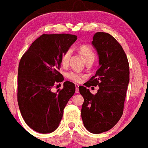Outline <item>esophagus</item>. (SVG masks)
<instances>
[{
    "mask_svg": "<svg viewBox=\"0 0 148 148\" xmlns=\"http://www.w3.org/2000/svg\"><path fill=\"white\" fill-rule=\"evenodd\" d=\"M75 86H76V91H75V92H76V94L79 93V85H78V84H76Z\"/></svg>",
    "mask_w": 148,
    "mask_h": 148,
    "instance_id": "obj_1",
    "label": "esophagus"
}]
</instances>
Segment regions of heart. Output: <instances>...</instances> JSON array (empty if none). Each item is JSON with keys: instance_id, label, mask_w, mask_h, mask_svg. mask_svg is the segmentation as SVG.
Listing matches in <instances>:
<instances>
[{"instance_id": "1", "label": "heart", "mask_w": 148, "mask_h": 148, "mask_svg": "<svg viewBox=\"0 0 148 148\" xmlns=\"http://www.w3.org/2000/svg\"><path fill=\"white\" fill-rule=\"evenodd\" d=\"M79 50L81 53V56H83L85 63L88 61L94 62V58H95V55H94V51L90 47H88V46L82 45L81 47H79ZM71 55H72L71 49H68L65 53H63V54L61 56V58H60V63H61L62 66L67 67L69 65V61H70ZM66 76L67 79L71 80L72 81L76 82V83L81 82L82 79L85 77L84 75L76 72H67L66 74Z\"/></svg>"}]
</instances>
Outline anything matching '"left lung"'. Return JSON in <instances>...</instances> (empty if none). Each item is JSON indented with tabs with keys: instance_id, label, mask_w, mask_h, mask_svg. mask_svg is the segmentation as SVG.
I'll return each instance as SVG.
<instances>
[{
	"instance_id": "left-lung-1",
	"label": "left lung",
	"mask_w": 148,
	"mask_h": 148,
	"mask_svg": "<svg viewBox=\"0 0 148 148\" xmlns=\"http://www.w3.org/2000/svg\"><path fill=\"white\" fill-rule=\"evenodd\" d=\"M92 44L99 55V67L85 85H99V90L92 94L85 87H79L84 99L81 117L90 132L100 134L112 129L122 116L130 67L121 45L110 34L96 33Z\"/></svg>"
}]
</instances>
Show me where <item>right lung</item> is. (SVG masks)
Instances as JSON below:
<instances>
[{"instance_id":"right-lung-1","label":"right lung","mask_w":148,"mask_h":148,"mask_svg":"<svg viewBox=\"0 0 148 148\" xmlns=\"http://www.w3.org/2000/svg\"><path fill=\"white\" fill-rule=\"evenodd\" d=\"M75 35L42 34L34 41L20 60L18 72V104L27 125L47 134L59 125L63 110L75 92V85L65 81L56 92L51 88L63 81L59 72L62 55L76 41Z\"/></svg>"}]
</instances>
